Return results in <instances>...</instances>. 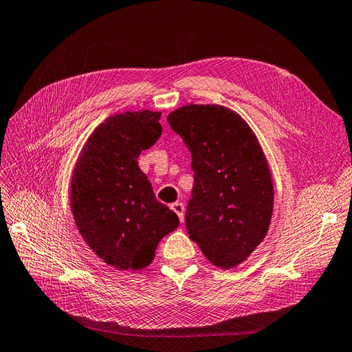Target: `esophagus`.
<instances>
[{
    "label": "esophagus",
    "mask_w": 352,
    "mask_h": 352,
    "mask_svg": "<svg viewBox=\"0 0 352 352\" xmlns=\"http://www.w3.org/2000/svg\"><path fill=\"white\" fill-rule=\"evenodd\" d=\"M170 208L173 209L175 212L177 214V217H179V220H181V223H184V220H185V206H184V203L175 201V203H171Z\"/></svg>",
    "instance_id": "34e87169"
}]
</instances>
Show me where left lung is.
Here are the masks:
<instances>
[{"label": "left lung", "mask_w": 352, "mask_h": 352, "mask_svg": "<svg viewBox=\"0 0 352 352\" xmlns=\"http://www.w3.org/2000/svg\"><path fill=\"white\" fill-rule=\"evenodd\" d=\"M167 120L191 152L188 235L217 267H235L261 244L271 221L274 192L261 146L221 105H186Z\"/></svg>", "instance_id": "left-lung-1"}]
</instances>
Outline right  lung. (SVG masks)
I'll use <instances>...</instances> for the list:
<instances>
[{
	"label": "right lung",
	"mask_w": 352,
	"mask_h": 352,
	"mask_svg": "<svg viewBox=\"0 0 352 352\" xmlns=\"http://www.w3.org/2000/svg\"><path fill=\"white\" fill-rule=\"evenodd\" d=\"M161 113L111 116L85 143L70 184V205L81 236L100 259L119 270H142L160 241L179 226L156 200L138 167L142 151L161 137Z\"/></svg>",
	"instance_id": "obj_1"
}]
</instances>
